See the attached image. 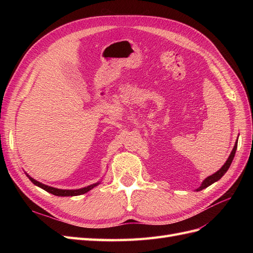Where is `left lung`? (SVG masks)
<instances>
[{
  "instance_id": "obj_1",
  "label": "left lung",
  "mask_w": 253,
  "mask_h": 253,
  "mask_svg": "<svg viewBox=\"0 0 253 253\" xmlns=\"http://www.w3.org/2000/svg\"><path fill=\"white\" fill-rule=\"evenodd\" d=\"M236 148H237V140H236V142H235V144H234V147H233V149H232V151H231V153H230V155H229L228 159L226 160L225 165H224L223 167H221L217 172H215L214 174L208 176V177H207V178H205V179L203 180V182H202V185H201L200 187H198L195 191H202L203 189L211 186L212 183H214V182L219 180L221 177H223L224 174L228 171L229 167L231 166V163H232V160H233L234 155H235V152H236Z\"/></svg>"
}]
</instances>
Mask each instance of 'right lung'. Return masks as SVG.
<instances>
[{
    "label": "right lung",
    "instance_id": "1",
    "mask_svg": "<svg viewBox=\"0 0 253 253\" xmlns=\"http://www.w3.org/2000/svg\"><path fill=\"white\" fill-rule=\"evenodd\" d=\"M25 174H26L27 177L30 179V181H32V182L34 183V185L38 186L39 188H41V189L46 191V192L51 193V194L56 195V196H77V195H81V194H84V193L88 192V191H90L91 189H94L95 187H97V186L99 185V183L101 182L100 180H99L98 182L93 183V185H89V186H87V187H84V188H81V189L64 190V189H58V188H53V187H50V186L44 185V183H42V182H40V181H38V180L34 179L33 177H30V176H29L27 173H25Z\"/></svg>",
    "mask_w": 253,
    "mask_h": 253
}]
</instances>
